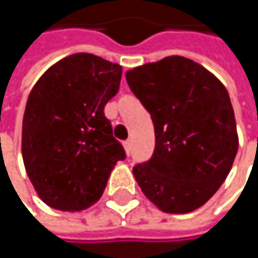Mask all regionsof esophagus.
<instances>
[{
    "instance_id": "esophagus-1",
    "label": "esophagus",
    "mask_w": 258,
    "mask_h": 258,
    "mask_svg": "<svg viewBox=\"0 0 258 258\" xmlns=\"http://www.w3.org/2000/svg\"><path fill=\"white\" fill-rule=\"evenodd\" d=\"M122 145H124V149H125V152L130 154V151H131V140H125V142H122Z\"/></svg>"
}]
</instances>
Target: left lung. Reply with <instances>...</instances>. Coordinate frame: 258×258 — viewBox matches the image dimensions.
<instances>
[{
    "label": "left lung",
    "instance_id": "left-lung-1",
    "mask_svg": "<svg viewBox=\"0 0 258 258\" xmlns=\"http://www.w3.org/2000/svg\"><path fill=\"white\" fill-rule=\"evenodd\" d=\"M125 78L155 130L154 154L133 167L134 178L163 212H192L226 180L237 152L229 92L211 72L183 56L136 67Z\"/></svg>",
    "mask_w": 258,
    "mask_h": 258
}]
</instances>
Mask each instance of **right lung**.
<instances>
[{"label":"right lung","mask_w":258,"mask_h":258,"mask_svg":"<svg viewBox=\"0 0 258 258\" xmlns=\"http://www.w3.org/2000/svg\"><path fill=\"white\" fill-rule=\"evenodd\" d=\"M122 67L75 53L37 80L26 101L22 157L38 197L59 211H82L103 194L125 158L104 106L116 95Z\"/></svg>","instance_id":"add662e5"}]
</instances>
